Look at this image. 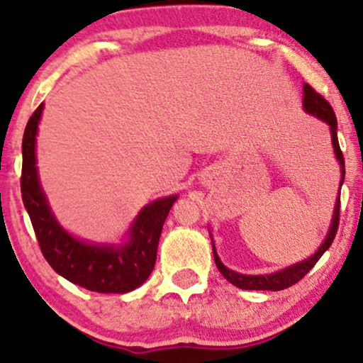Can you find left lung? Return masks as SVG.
Segmentation results:
<instances>
[{
  "label": "left lung",
  "mask_w": 363,
  "mask_h": 363,
  "mask_svg": "<svg viewBox=\"0 0 363 363\" xmlns=\"http://www.w3.org/2000/svg\"><path fill=\"white\" fill-rule=\"evenodd\" d=\"M302 106H303V109H306V112H309V114L315 116L318 119L324 121V123L329 126V129H331V143H333V148H335V155H336V158H338L340 167H341V181H340V189H341V184H343V179H345V158H343V153H341L340 143H338V133H336V129H338V123H336L335 111H333V107L329 106V102L326 101V99L312 89L309 83H306V85H303V104ZM338 223H340V196L336 198L335 211H333V220H331V225H329V232H328L326 239H324V242L320 244V247L318 249V251L312 254L311 257H307V259H303L301 262H295V264L289 266V268H283L277 273L240 274V273L232 272V269H228L227 266L220 261L218 254H216L215 244L211 242V245H213V257L216 262V268H218L220 273L223 274L225 280L230 281L232 285L237 286V289L273 290V291L285 290V289H289V286L295 285L298 280H302V278L306 277V274L309 273L312 268H314V264L319 261V257L328 251L329 245H331L333 240H335L336 232H338Z\"/></svg>",
  "instance_id": "1"
}]
</instances>
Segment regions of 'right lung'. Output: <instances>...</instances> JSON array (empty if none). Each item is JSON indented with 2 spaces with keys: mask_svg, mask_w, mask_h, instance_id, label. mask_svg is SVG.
<instances>
[{
  "mask_svg": "<svg viewBox=\"0 0 363 363\" xmlns=\"http://www.w3.org/2000/svg\"><path fill=\"white\" fill-rule=\"evenodd\" d=\"M43 109L40 104L25 128L20 187L45 261L62 278L86 290L126 294L138 289L153 272L162 227L177 196L155 199L141 208L123 244H94L68 234L51 211L37 174L35 136Z\"/></svg>",
  "mask_w": 363,
  "mask_h": 363,
  "instance_id": "1",
  "label": "right lung"
}]
</instances>
